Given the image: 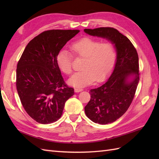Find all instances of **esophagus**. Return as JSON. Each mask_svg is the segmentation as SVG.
<instances>
[{
	"instance_id": "34e87169",
	"label": "esophagus",
	"mask_w": 159,
	"mask_h": 159,
	"mask_svg": "<svg viewBox=\"0 0 159 159\" xmlns=\"http://www.w3.org/2000/svg\"><path fill=\"white\" fill-rule=\"evenodd\" d=\"M83 90V89H82V88H75L74 89V92H82V91Z\"/></svg>"
}]
</instances>
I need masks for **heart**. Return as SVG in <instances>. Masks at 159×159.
Masks as SVG:
<instances>
[{"label":"heart","instance_id":"b5f03b06","mask_svg":"<svg viewBox=\"0 0 159 159\" xmlns=\"http://www.w3.org/2000/svg\"><path fill=\"white\" fill-rule=\"evenodd\" d=\"M74 55L84 58L81 71L76 72L68 80L71 86L77 88L90 85L96 80L102 82L110 75L116 61V52L109 42L100 43L89 37L81 38L70 46ZM73 57L69 51L62 49L57 53L56 61L59 68L66 74L72 72Z\"/></svg>","mask_w":159,"mask_h":159}]
</instances>
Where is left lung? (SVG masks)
<instances>
[{
    "instance_id": "left-lung-1",
    "label": "left lung",
    "mask_w": 159,
    "mask_h": 159,
    "mask_svg": "<svg viewBox=\"0 0 159 159\" xmlns=\"http://www.w3.org/2000/svg\"><path fill=\"white\" fill-rule=\"evenodd\" d=\"M84 31L108 39L116 50L112 74L102 85L90 90L91 99L85 107L86 116L93 122L112 123L126 113L134 98L139 81V57L130 40L116 29H85Z\"/></svg>"
}]
</instances>
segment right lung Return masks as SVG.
Returning a JSON list of instances; mask_svg holds the SVG:
<instances>
[{
  "label": "right lung",
  "instance_id": "obj_1",
  "mask_svg": "<svg viewBox=\"0 0 159 159\" xmlns=\"http://www.w3.org/2000/svg\"><path fill=\"white\" fill-rule=\"evenodd\" d=\"M79 30H49L26 46L17 65L16 87L29 116L46 124L58 120L65 103L74 94L67 86L56 61L59 50Z\"/></svg>",
  "mask_w": 159,
  "mask_h": 159
}]
</instances>
